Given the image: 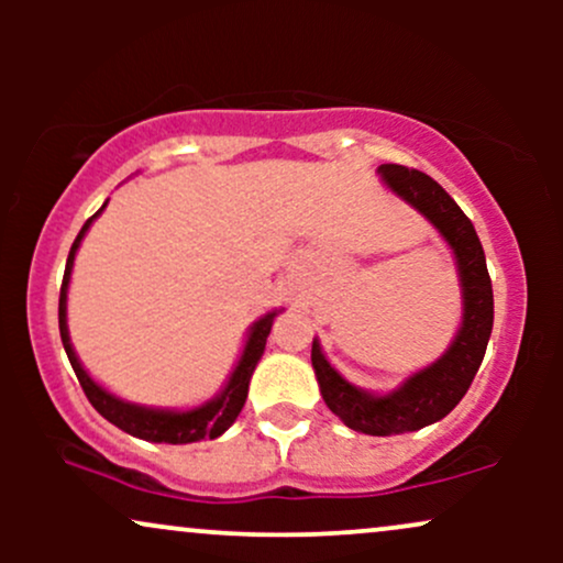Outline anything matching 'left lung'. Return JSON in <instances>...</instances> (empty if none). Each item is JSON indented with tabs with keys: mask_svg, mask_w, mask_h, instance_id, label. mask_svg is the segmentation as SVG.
Listing matches in <instances>:
<instances>
[{
	"mask_svg": "<svg viewBox=\"0 0 563 563\" xmlns=\"http://www.w3.org/2000/svg\"><path fill=\"white\" fill-rule=\"evenodd\" d=\"M378 174L391 192H397L412 209L421 211L439 230V235L448 241L455 254L463 290V322L448 352L437 363L412 373L402 386L389 394H371L349 384L328 363L318 339L312 341L314 376H318L320 394L333 416H339L344 426L360 434L391 437L442 421L452 407L466 397L484 352H487L495 303L493 280H489L479 235H476L471 219L461 211V206L444 192V187L434 183L429 174L399 164H380Z\"/></svg>",
	"mask_w": 563,
	"mask_h": 563,
	"instance_id": "left-lung-1",
	"label": "left lung"
}]
</instances>
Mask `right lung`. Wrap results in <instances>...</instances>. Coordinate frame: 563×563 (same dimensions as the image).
<instances>
[{"label": "right lung", "instance_id": "obj_1", "mask_svg": "<svg viewBox=\"0 0 563 563\" xmlns=\"http://www.w3.org/2000/svg\"><path fill=\"white\" fill-rule=\"evenodd\" d=\"M106 206L108 203H102V209H106ZM100 211L84 222L81 232L76 235L74 245H70V254L66 262V275H63V286H60V307H57L63 346H66L70 367H74V373H76V378H79L84 394H87L89 402H92L95 410L100 412L106 421L119 426V429L126 431V434L145 439V442L190 444V442H200V439L222 437L224 431L235 423L238 412L243 410L245 397H249V380H251V376H254L256 363L262 360L264 344H267V335H269V331H273V322L277 318V309L275 312H267L264 318H260L254 325H251L249 339H245V346H243V354H241V360H238L235 371H232L228 386H224V389L219 391L214 399H209L206 405L179 412V410H158V407L132 405V402H124V399L113 397L111 391L102 389V386L97 384V380L81 367L74 346H70L68 320H66L68 280H70V269H74V256H76V251H79L84 235H87L89 224L100 217Z\"/></svg>", "mask_w": 563, "mask_h": 563}]
</instances>
